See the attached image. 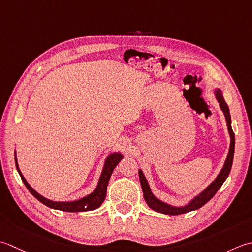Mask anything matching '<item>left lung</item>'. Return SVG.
Masks as SVG:
<instances>
[{"label": "left lung", "mask_w": 252, "mask_h": 252, "mask_svg": "<svg viewBox=\"0 0 252 252\" xmlns=\"http://www.w3.org/2000/svg\"><path fill=\"white\" fill-rule=\"evenodd\" d=\"M215 92V96L220 103V110L223 111L225 119H226L227 123V128H228V132H229V137H230V146H229V152L226 158V161L224 163L223 168L220 169V174L218 177L214 179V181L209 185V186L204 189L202 192H200L197 197H194L190 202L188 204L184 205V207H173L171 204H167L165 202L161 201L158 198L155 197V194L152 193L150 187H149V184L147 182V179L143 175V173L141 172V169H139V179H140V184H141V188L143 191V198H145L147 204L149 205V208H151L152 210H155L157 212H160L163 214H168V215H178V214H183V213H187L193 211V210H197L199 208H201L202 205L207 203L209 200H211L215 193L218 192L219 189L222 186L223 183L226 181V178L229 175L230 169H232V164L234 160V150H235V135L234 131L232 129V122H230V114H229V109L228 105L225 102L222 91L220 89H217L214 91Z\"/></svg>", "instance_id": "obj_1"}]
</instances>
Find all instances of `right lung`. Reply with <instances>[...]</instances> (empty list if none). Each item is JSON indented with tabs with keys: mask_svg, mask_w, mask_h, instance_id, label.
I'll list each match as a JSON object with an SVG mask.
<instances>
[{
	"mask_svg": "<svg viewBox=\"0 0 252 252\" xmlns=\"http://www.w3.org/2000/svg\"><path fill=\"white\" fill-rule=\"evenodd\" d=\"M122 158H123V155H121V153L119 152L111 153V155L106 158L103 169H102L101 176L99 179V183H97V186L94 189V191L79 200H76V201H69V202H56L41 196V194H39L37 191H35L32 187H30V185L23 176V174L18 167L16 158H15V163H16V168L20 177H22V181L25 184V186L27 187V189L32 192V196L34 198H37L40 202H42L43 204H45L47 207L51 209L61 210V211H64V212H85V211H92V210L99 208L102 204V202L104 201L105 196H106L107 184H109L110 177L117 164L121 162Z\"/></svg>",
	"mask_w": 252,
	"mask_h": 252,
	"instance_id": "right-lung-1",
	"label": "right lung"
}]
</instances>
